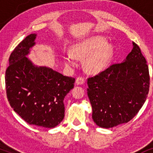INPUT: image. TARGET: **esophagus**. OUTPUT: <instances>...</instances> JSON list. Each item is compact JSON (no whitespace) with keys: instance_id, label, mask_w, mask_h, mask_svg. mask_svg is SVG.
<instances>
[{"instance_id":"34e87169","label":"esophagus","mask_w":153,"mask_h":153,"mask_svg":"<svg viewBox=\"0 0 153 153\" xmlns=\"http://www.w3.org/2000/svg\"><path fill=\"white\" fill-rule=\"evenodd\" d=\"M85 83V79L83 77H78L76 79V83L77 85H82Z\"/></svg>"}]
</instances>
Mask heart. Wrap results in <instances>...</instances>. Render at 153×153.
<instances>
[{
	"instance_id": "heart-1",
	"label": "heart",
	"mask_w": 153,
	"mask_h": 153,
	"mask_svg": "<svg viewBox=\"0 0 153 153\" xmlns=\"http://www.w3.org/2000/svg\"><path fill=\"white\" fill-rule=\"evenodd\" d=\"M114 47L108 44L107 39L101 36H95L79 42L73 46V52L68 51L63 53V60L67 67H74L77 58L86 57L85 67L93 74L103 71L111 59Z\"/></svg>"
}]
</instances>
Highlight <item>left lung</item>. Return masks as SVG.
Masks as SVG:
<instances>
[{
	"instance_id": "obj_1",
	"label": "left lung",
	"mask_w": 153,
	"mask_h": 153,
	"mask_svg": "<svg viewBox=\"0 0 153 153\" xmlns=\"http://www.w3.org/2000/svg\"><path fill=\"white\" fill-rule=\"evenodd\" d=\"M122 62L88 79L92 118L97 126L112 128L134 117L147 98L150 85L148 66L139 46Z\"/></svg>"
}]
</instances>
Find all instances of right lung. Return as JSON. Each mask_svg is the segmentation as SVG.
<instances>
[{
  "instance_id": "add662e5",
  "label": "right lung",
  "mask_w": 153,
  "mask_h": 153,
  "mask_svg": "<svg viewBox=\"0 0 153 153\" xmlns=\"http://www.w3.org/2000/svg\"><path fill=\"white\" fill-rule=\"evenodd\" d=\"M36 37V33L28 35L10 55L6 93L11 107L29 125L53 128L63 120L64 98L74 88L75 79L36 65L27 57Z\"/></svg>"
}]
</instances>
